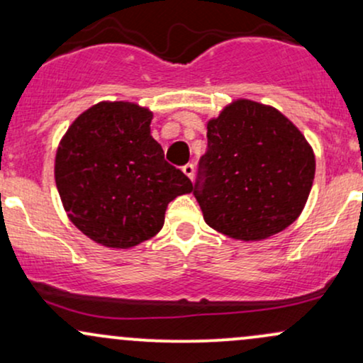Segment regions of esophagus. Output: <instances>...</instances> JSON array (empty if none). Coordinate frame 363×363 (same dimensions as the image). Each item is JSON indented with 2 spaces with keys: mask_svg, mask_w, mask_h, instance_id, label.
<instances>
[{
  "mask_svg": "<svg viewBox=\"0 0 363 363\" xmlns=\"http://www.w3.org/2000/svg\"><path fill=\"white\" fill-rule=\"evenodd\" d=\"M182 172H184L189 179H193L194 177V164H191V162L189 164H186L184 167H182Z\"/></svg>",
  "mask_w": 363,
  "mask_h": 363,
  "instance_id": "esophagus-1",
  "label": "esophagus"
}]
</instances>
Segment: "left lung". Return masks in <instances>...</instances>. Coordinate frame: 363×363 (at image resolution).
Instances as JSON below:
<instances>
[{
    "instance_id": "left-lung-1",
    "label": "left lung",
    "mask_w": 363,
    "mask_h": 363,
    "mask_svg": "<svg viewBox=\"0 0 363 363\" xmlns=\"http://www.w3.org/2000/svg\"><path fill=\"white\" fill-rule=\"evenodd\" d=\"M206 138L193 194L211 228L232 239L262 240L298 218L315 158L280 111L240 99L208 121Z\"/></svg>"
}]
</instances>
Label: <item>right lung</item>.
Here are the masks:
<instances>
[{"label":"right lung","mask_w":363,"mask_h":363,"mask_svg":"<svg viewBox=\"0 0 363 363\" xmlns=\"http://www.w3.org/2000/svg\"><path fill=\"white\" fill-rule=\"evenodd\" d=\"M153 114L131 102H101L73 121L54 177L74 227L97 244L129 249L164 227L165 210L193 191L150 135Z\"/></svg>","instance_id":"obj_1"}]
</instances>
